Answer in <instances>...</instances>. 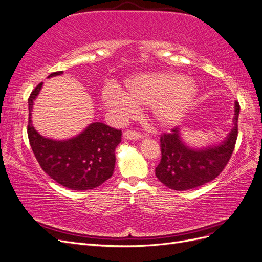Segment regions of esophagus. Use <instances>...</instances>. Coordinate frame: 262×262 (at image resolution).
I'll return each mask as SVG.
<instances>
[{"label":"esophagus","instance_id":"1","mask_svg":"<svg viewBox=\"0 0 262 262\" xmlns=\"http://www.w3.org/2000/svg\"><path fill=\"white\" fill-rule=\"evenodd\" d=\"M123 137L128 140H140L142 138L140 133L134 132V131H125L123 133Z\"/></svg>","mask_w":262,"mask_h":262}]
</instances>
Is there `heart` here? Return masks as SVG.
Wrapping results in <instances>:
<instances>
[{
  "mask_svg": "<svg viewBox=\"0 0 262 262\" xmlns=\"http://www.w3.org/2000/svg\"><path fill=\"white\" fill-rule=\"evenodd\" d=\"M198 93L195 83L175 73H142L129 77L124 92L116 85L106 86L101 99L106 108L119 118H126L137 106H147L153 122L162 128L178 124Z\"/></svg>",
  "mask_w": 262,
  "mask_h": 262,
  "instance_id": "1",
  "label": "heart"
}]
</instances>
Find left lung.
<instances>
[{"label":"left lung","instance_id":"8db88e82","mask_svg":"<svg viewBox=\"0 0 262 262\" xmlns=\"http://www.w3.org/2000/svg\"><path fill=\"white\" fill-rule=\"evenodd\" d=\"M239 104L235 101L233 128L220 144L202 148L187 145L181 138L179 128L161 137V163L155 168V175L161 182L173 190H184L200 187L215 179L231 158L236 144L237 122Z\"/></svg>","mask_w":262,"mask_h":262}]
</instances>
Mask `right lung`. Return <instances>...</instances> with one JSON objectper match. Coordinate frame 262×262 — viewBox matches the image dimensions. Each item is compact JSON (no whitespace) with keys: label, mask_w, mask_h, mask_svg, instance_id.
Wrapping results in <instances>:
<instances>
[{"label":"right lung","mask_w":262,"mask_h":262,"mask_svg":"<svg viewBox=\"0 0 262 262\" xmlns=\"http://www.w3.org/2000/svg\"><path fill=\"white\" fill-rule=\"evenodd\" d=\"M63 71L49 77L61 75ZM37 85L28 98V139L33 152L43 171L61 186L71 190H90L99 187L113 176L115 150L121 142V130L102 122H93L68 140L42 137L34 128L31 120L34 101L41 91Z\"/></svg>","instance_id":"obj_1"}]
</instances>
